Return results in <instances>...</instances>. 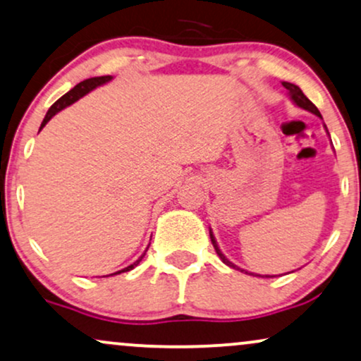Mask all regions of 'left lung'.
<instances>
[{
  "mask_svg": "<svg viewBox=\"0 0 361 361\" xmlns=\"http://www.w3.org/2000/svg\"><path fill=\"white\" fill-rule=\"evenodd\" d=\"M282 85L286 87V89H288V92H289V95H290V99H293V102L296 104V106H299V107H302V109H306V111H310V112H312V114H316L318 117H321V114H319V111H318V107L314 106V104H312L310 99L306 97L305 94H302V90L299 89L298 85H294V84H290V82H282ZM210 238H212V244H214V247H215V252L216 254H219V257L222 259V262L224 264H227L228 267H233V269H238L237 266H233L232 262H230V260L225 257V255L222 254V250L219 249V245H216V240H215V237H214V233H212V230H210ZM238 271H242V269H238ZM244 272V271H242ZM254 276V274H252Z\"/></svg>",
  "mask_w": 361,
  "mask_h": 361,
  "instance_id": "8db88e82",
  "label": "left lung"
}]
</instances>
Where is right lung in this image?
Here are the masks:
<instances>
[{"mask_svg": "<svg viewBox=\"0 0 361 361\" xmlns=\"http://www.w3.org/2000/svg\"><path fill=\"white\" fill-rule=\"evenodd\" d=\"M112 79L111 75H102V77H92V79H87V80H82L80 84H77L75 87H73V89H71L68 90L67 94L65 95H62V97L59 99V101H56L54 106L50 107L49 109V112H47V116H45V119H43V123H42V126H40V129L43 128V126H45L47 123H49V121L51 119V117H54L56 112H60L63 109V107H67V106H71V104H73L75 101H79L80 97H84V95L87 94V92H90V90L92 89H95V87H99V85H102V84H106V82H109ZM147 250V249H146ZM146 255V252L145 254L141 255V257H139L136 262H133L131 266H128L126 269H123V271H117L116 274H121V272H128V271H131V269H134L137 266L139 262H141L142 260V257H145Z\"/></svg>", "mask_w": 361, "mask_h": 361, "instance_id": "add662e5", "label": "right lung"}]
</instances>
